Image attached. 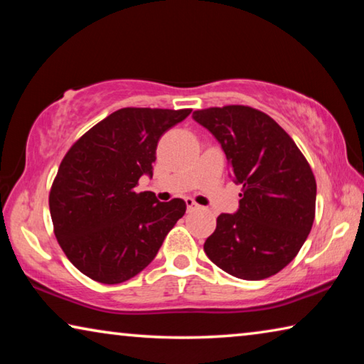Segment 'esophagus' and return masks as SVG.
I'll use <instances>...</instances> for the list:
<instances>
[{
  "mask_svg": "<svg viewBox=\"0 0 364 364\" xmlns=\"http://www.w3.org/2000/svg\"><path fill=\"white\" fill-rule=\"evenodd\" d=\"M186 207H188V210H196V208H199V204H196L193 199H189V197H188Z\"/></svg>",
  "mask_w": 364,
  "mask_h": 364,
  "instance_id": "34e87169",
  "label": "esophagus"
}]
</instances>
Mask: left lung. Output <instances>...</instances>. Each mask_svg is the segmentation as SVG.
Returning <instances> with one entry per match:
<instances>
[{"label":"left lung","instance_id":"8db88e82","mask_svg":"<svg viewBox=\"0 0 364 364\" xmlns=\"http://www.w3.org/2000/svg\"><path fill=\"white\" fill-rule=\"evenodd\" d=\"M241 184L236 213H221L207 257L231 276L258 281L291 263L311 231L316 181L304 154L269 115L247 106L196 110Z\"/></svg>","mask_w":364,"mask_h":364}]
</instances>
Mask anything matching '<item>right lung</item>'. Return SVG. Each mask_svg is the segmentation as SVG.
Wrapping results in <instances>:
<instances>
[{"mask_svg":"<svg viewBox=\"0 0 364 364\" xmlns=\"http://www.w3.org/2000/svg\"><path fill=\"white\" fill-rule=\"evenodd\" d=\"M191 109L125 107L86 132L59 165L49 193L54 234L88 278L119 284L141 273L184 212L186 202L136 193L152 178L157 143Z\"/></svg>","mask_w":364,"mask_h":364,"instance_id":"obj_1","label":"right lung"}]
</instances>
